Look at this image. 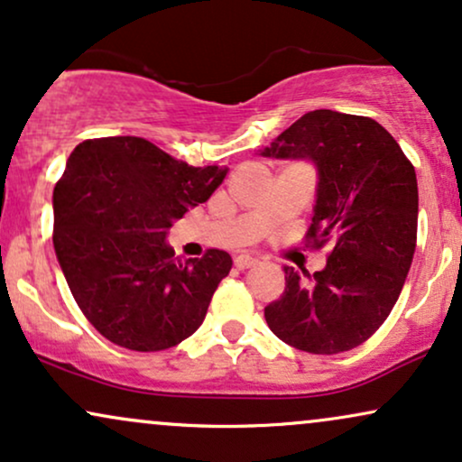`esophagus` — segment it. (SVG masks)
<instances>
[{"label": "esophagus", "instance_id": "34e87169", "mask_svg": "<svg viewBox=\"0 0 462 462\" xmlns=\"http://www.w3.org/2000/svg\"><path fill=\"white\" fill-rule=\"evenodd\" d=\"M253 265H257V259L251 257V254H237L236 257L237 270H248V268H253Z\"/></svg>", "mask_w": 462, "mask_h": 462}]
</instances>
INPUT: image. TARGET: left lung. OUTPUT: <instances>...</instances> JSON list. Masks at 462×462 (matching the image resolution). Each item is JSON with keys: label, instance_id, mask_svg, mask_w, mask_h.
Masks as SVG:
<instances>
[{"label": "left lung", "instance_id": "8db88e82", "mask_svg": "<svg viewBox=\"0 0 462 462\" xmlns=\"http://www.w3.org/2000/svg\"><path fill=\"white\" fill-rule=\"evenodd\" d=\"M311 160L318 200L309 246L330 244L327 268L285 265V291L265 307L279 339L311 355H339L381 328L402 291L417 244V177L393 135L374 118L307 112L262 151Z\"/></svg>", "mask_w": 462, "mask_h": 462}]
</instances>
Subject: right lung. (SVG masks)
<instances>
[{
  "label": "right lung",
  "mask_w": 462,
  "mask_h": 462,
  "mask_svg": "<svg viewBox=\"0 0 462 462\" xmlns=\"http://www.w3.org/2000/svg\"><path fill=\"white\" fill-rule=\"evenodd\" d=\"M226 168L189 166L135 135L75 146L53 188V248L86 319L135 352L172 348L203 324L229 253L179 259L172 220L205 203Z\"/></svg>",
  "instance_id": "add662e5"
}]
</instances>
